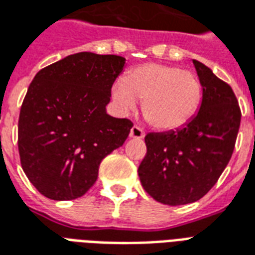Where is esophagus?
<instances>
[{
	"label": "esophagus",
	"mask_w": 255,
	"mask_h": 255,
	"mask_svg": "<svg viewBox=\"0 0 255 255\" xmlns=\"http://www.w3.org/2000/svg\"><path fill=\"white\" fill-rule=\"evenodd\" d=\"M129 136L135 137V139H142V137H144V131H143V128H140L139 126H133V127L131 128Z\"/></svg>",
	"instance_id": "34e87169"
}]
</instances>
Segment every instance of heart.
<instances>
[{"label": "heart", "mask_w": 255, "mask_h": 255, "mask_svg": "<svg viewBox=\"0 0 255 255\" xmlns=\"http://www.w3.org/2000/svg\"><path fill=\"white\" fill-rule=\"evenodd\" d=\"M115 103L123 112L143 100L147 122L158 129H177L193 119L203 100L199 77L175 66L146 63L133 67L112 86Z\"/></svg>", "instance_id": "1"}]
</instances>
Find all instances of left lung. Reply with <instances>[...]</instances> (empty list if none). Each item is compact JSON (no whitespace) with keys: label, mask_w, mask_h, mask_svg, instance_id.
I'll return each mask as SVG.
<instances>
[{"label":"left lung","mask_w":255,"mask_h":255,"mask_svg":"<svg viewBox=\"0 0 255 255\" xmlns=\"http://www.w3.org/2000/svg\"><path fill=\"white\" fill-rule=\"evenodd\" d=\"M203 85L195 118L177 131L150 132L137 173L148 195L166 205L195 203L218 182L231 159L241 126V108L231 86L193 60Z\"/></svg>","instance_id":"8db88e82"}]
</instances>
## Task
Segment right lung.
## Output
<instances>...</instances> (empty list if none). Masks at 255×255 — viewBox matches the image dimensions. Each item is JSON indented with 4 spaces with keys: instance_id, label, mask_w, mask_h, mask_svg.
<instances>
[{
    "instance_id": "1",
    "label": "right lung",
    "mask_w": 255,
    "mask_h": 255,
    "mask_svg": "<svg viewBox=\"0 0 255 255\" xmlns=\"http://www.w3.org/2000/svg\"><path fill=\"white\" fill-rule=\"evenodd\" d=\"M126 59L78 52L41 69L32 80L18 118V154L24 173L51 200L84 196L100 163L126 142L128 119L105 112Z\"/></svg>"
}]
</instances>
